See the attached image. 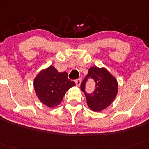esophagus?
<instances>
[{
    "label": "esophagus",
    "mask_w": 149,
    "mask_h": 149,
    "mask_svg": "<svg viewBox=\"0 0 149 149\" xmlns=\"http://www.w3.org/2000/svg\"><path fill=\"white\" fill-rule=\"evenodd\" d=\"M76 85L78 86V87H79V86L80 85V84H81V82H82V80L80 79V78H78V79H76Z\"/></svg>",
    "instance_id": "esophagus-1"
}]
</instances>
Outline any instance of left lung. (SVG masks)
<instances>
[{"label":"left lung","mask_w":149,"mask_h":149,"mask_svg":"<svg viewBox=\"0 0 149 149\" xmlns=\"http://www.w3.org/2000/svg\"><path fill=\"white\" fill-rule=\"evenodd\" d=\"M89 78H92L96 83L95 89L91 94L85 91V85ZM80 89L85 93L87 103L91 110L99 112L106 108L112 103L118 91L116 80L104 68L91 67L88 74L82 82Z\"/></svg>","instance_id":"left-lung-1"}]
</instances>
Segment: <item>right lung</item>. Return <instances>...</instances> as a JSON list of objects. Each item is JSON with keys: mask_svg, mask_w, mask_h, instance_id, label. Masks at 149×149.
I'll list each match as a JSON object with an SVG mask.
<instances>
[{"mask_svg": "<svg viewBox=\"0 0 149 149\" xmlns=\"http://www.w3.org/2000/svg\"><path fill=\"white\" fill-rule=\"evenodd\" d=\"M75 85L74 81L68 78L67 73H59L53 66L40 71L34 80L37 97L50 107L58 105L66 92Z\"/></svg>", "mask_w": 149, "mask_h": 149, "instance_id": "obj_1", "label": "right lung"}]
</instances>
